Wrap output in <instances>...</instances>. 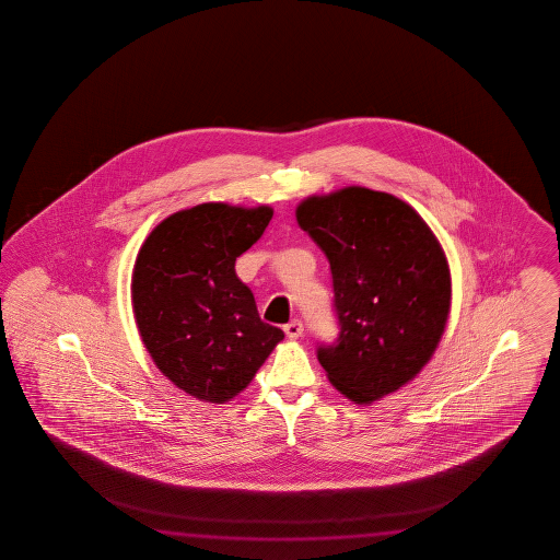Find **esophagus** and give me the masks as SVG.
<instances>
[{
  "mask_svg": "<svg viewBox=\"0 0 560 560\" xmlns=\"http://www.w3.org/2000/svg\"><path fill=\"white\" fill-rule=\"evenodd\" d=\"M284 332L288 335V339H300L302 332H304V325H302L300 319H294V322L284 325Z\"/></svg>",
  "mask_w": 560,
  "mask_h": 560,
  "instance_id": "34e87169",
  "label": "esophagus"
}]
</instances>
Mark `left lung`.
Wrapping results in <instances>:
<instances>
[{"label":"left lung","instance_id":"obj_1","mask_svg":"<svg viewBox=\"0 0 560 560\" xmlns=\"http://www.w3.org/2000/svg\"><path fill=\"white\" fill-rule=\"evenodd\" d=\"M329 260L339 339L319 347L327 378L359 406L398 392L431 361L451 312V270L416 209L347 186L295 208Z\"/></svg>","mask_w":560,"mask_h":560}]
</instances>
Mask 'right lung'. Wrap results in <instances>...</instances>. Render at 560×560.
I'll use <instances>...</instances> for the list:
<instances>
[{
	"instance_id": "1",
	"label": "right lung",
	"mask_w": 560,
	"mask_h": 560,
	"mask_svg": "<svg viewBox=\"0 0 560 560\" xmlns=\"http://www.w3.org/2000/svg\"><path fill=\"white\" fill-rule=\"evenodd\" d=\"M270 206L208 201L162 219L135 260V322L152 362L199 401L247 388L284 332L262 322L235 260L268 228Z\"/></svg>"
}]
</instances>
